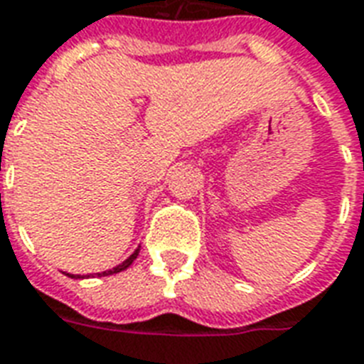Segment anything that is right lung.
<instances>
[{"instance_id":"right-lung-1","label":"right lung","mask_w":364,"mask_h":364,"mask_svg":"<svg viewBox=\"0 0 364 364\" xmlns=\"http://www.w3.org/2000/svg\"><path fill=\"white\" fill-rule=\"evenodd\" d=\"M139 257V249L134 250L133 255H131V257L127 258V260H125V262H123V264H119V266H115L114 270H106V272H102V274H98V276H112V274H117V272H123V270H127L129 266L133 264L134 262V258ZM71 278H80V276H71Z\"/></svg>"}]
</instances>
